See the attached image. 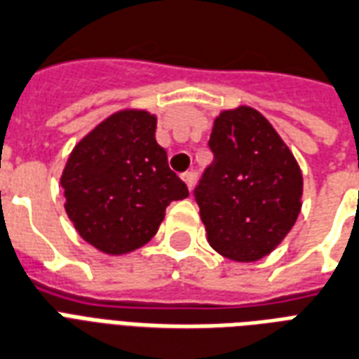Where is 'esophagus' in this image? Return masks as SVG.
<instances>
[{"label":"esophagus","instance_id":"1","mask_svg":"<svg viewBox=\"0 0 359 359\" xmlns=\"http://www.w3.org/2000/svg\"><path fill=\"white\" fill-rule=\"evenodd\" d=\"M182 180L185 183H187V187H189V191L193 189V187H195V180H196L195 172H183Z\"/></svg>","mask_w":359,"mask_h":359}]
</instances>
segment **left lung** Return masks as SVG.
I'll return each mask as SVG.
<instances>
[{
  "instance_id": "left-lung-1",
  "label": "left lung",
  "mask_w": 359,
  "mask_h": 359,
  "mask_svg": "<svg viewBox=\"0 0 359 359\" xmlns=\"http://www.w3.org/2000/svg\"><path fill=\"white\" fill-rule=\"evenodd\" d=\"M214 161L195 187L210 246L227 259L252 263L284 241L297 221L303 174L259 111H221L210 134Z\"/></svg>"
}]
</instances>
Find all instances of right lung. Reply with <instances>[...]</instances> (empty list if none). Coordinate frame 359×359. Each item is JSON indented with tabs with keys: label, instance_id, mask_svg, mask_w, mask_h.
Returning <instances> with one entry per match:
<instances>
[{
	"label": "right lung",
	"instance_id": "right-lung-1",
	"mask_svg": "<svg viewBox=\"0 0 359 359\" xmlns=\"http://www.w3.org/2000/svg\"><path fill=\"white\" fill-rule=\"evenodd\" d=\"M157 117L113 113L75 145L62 172L67 217L96 250L121 255L155 236L172 201L189 196L155 140Z\"/></svg>",
	"mask_w": 359,
	"mask_h": 359
}]
</instances>
